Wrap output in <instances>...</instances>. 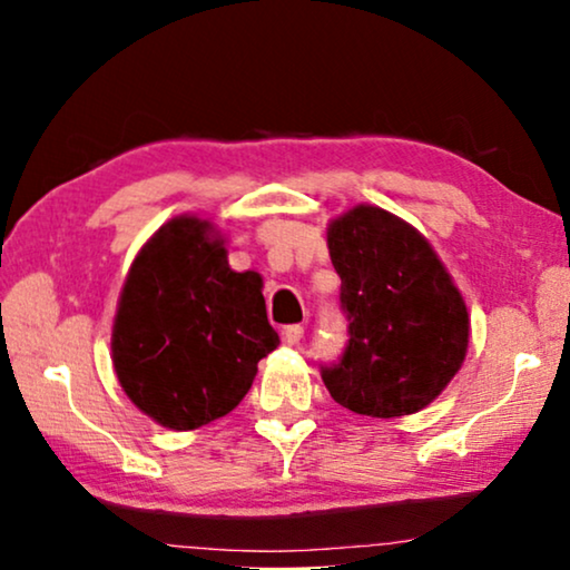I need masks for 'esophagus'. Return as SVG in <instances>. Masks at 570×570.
<instances>
[{
    "instance_id": "obj_1",
    "label": "esophagus",
    "mask_w": 570,
    "mask_h": 570,
    "mask_svg": "<svg viewBox=\"0 0 570 570\" xmlns=\"http://www.w3.org/2000/svg\"><path fill=\"white\" fill-rule=\"evenodd\" d=\"M279 337H283L285 345H298L303 340V326L301 324H291V326H283V332H279Z\"/></svg>"
}]
</instances>
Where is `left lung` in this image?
Here are the masks:
<instances>
[{"mask_svg": "<svg viewBox=\"0 0 570 570\" xmlns=\"http://www.w3.org/2000/svg\"><path fill=\"white\" fill-rule=\"evenodd\" d=\"M326 246L350 322L345 355L322 368L332 400L384 420L428 407L470 345V314L449 269L423 233L376 205L334 217Z\"/></svg>", "mask_w": 570, "mask_h": 570, "instance_id": "1", "label": "left lung"}]
</instances>
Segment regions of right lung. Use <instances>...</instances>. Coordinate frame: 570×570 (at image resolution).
Returning <instances> with one entry per match:
<instances>
[{
  "instance_id": "add662e5",
  "label": "right lung",
  "mask_w": 570,
  "mask_h": 570,
  "mask_svg": "<svg viewBox=\"0 0 570 570\" xmlns=\"http://www.w3.org/2000/svg\"><path fill=\"white\" fill-rule=\"evenodd\" d=\"M262 287L259 272L230 269L209 220L163 223L131 262L114 318V371L135 407L170 431L236 410L279 345Z\"/></svg>"
}]
</instances>
